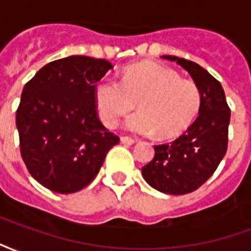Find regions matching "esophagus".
Instances as JSON below:
<instances>
[{
    "mask_svg": "<svg viewBox=\"0 0 251 251\" xmlns=\"http://www.w3.org/2000/svg\"><path fill=\"white\" fill-rule=\"evenodd\" d=\"M121 141L124 142V144H127V145H131V144H134L136 142V140L134 138H131V137H121Z\"/></svg>",
    "mask_w": 251,
    "mask_h": 251,
    "instance_id": "1",
    "label": "esophagus"
}]
</instances>
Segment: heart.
Here are the masks:
<instances>
[{"label": "heart", "instance_id": "heart-1", "mask_svg": "<svg viewBox=\"0 0 251 251\" xmlns=\"http://www.w3.org/2000/svg\"><path fill=\"white\" fill-rule=\"evenodd\" d=\"M94 102L100 121L114 127L121 117L137 107L125 121L127 130L169 138L185 130L201 103L199 87L192 80L158 63L142 62L126 67L121 82L102 77L94 87Z\"/></svg>", "mask_w": 251, "mask_h": 251}]
</instances>
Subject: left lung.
Here are the masks:
<instances>
[{
    "label": "left lung",
    "mask_w": 251,
    "mask_h": 251,
    "mask_svg": "<svg viewBox=\"0 0 251 251\" xmlns=\"http://www.w3.org/2000/svg\"><path fill=\"white\" fill-rule=\"evenodd\" d=\"M189 72L201 94L199 115L175 141L154 145V157L142 167L147 183L160 192H194L214 175L228 144L230 107L222 84L199 64L177 56H161Z\"/></svg>",
    "instance_id": "8db88e82"
}]
</instances>
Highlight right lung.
<instances>
[{
	"label": "right lung",
	"mask_w": 251,
	"mask_h": 251,
	"mask_svg": "<svg viewBox=\"0 0 251 251\" xmlns=\"http://www.w3.org/2000/svg\"><path fill=\"white\" fill-rule=\"evenodd\" d=\"M111 63L68 56L46 64L26 83L16 113L20 152L29 174L59 194L87 187L120 137L100 122L94 87Z\"/></svg>",
	"instance_id": "add662e5"
}]
</instances>
